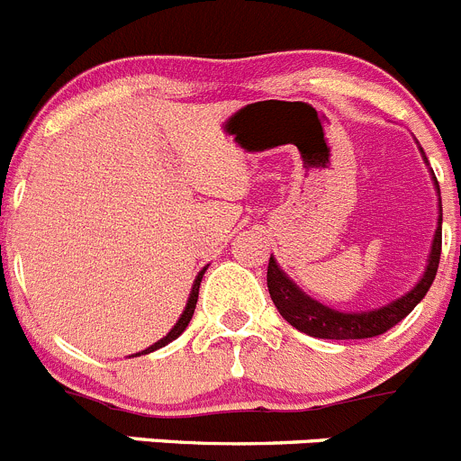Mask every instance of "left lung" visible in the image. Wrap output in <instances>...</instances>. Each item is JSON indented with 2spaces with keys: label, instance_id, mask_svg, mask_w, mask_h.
I'll use <instances>...</instances> for the list:
<instances>
[{
  "label": "left lung",
  "instance_id": "obj_1",
  "mask_svg": "<svg viewBox=\"0 0 461 461\" xmlns=\"http://www.w3.org/2000/svg\"><path fill=\"white\" fill-rule=\"evenodd\" d=\"M438 257H441V216H438V230L434 234L432 252H429L428 270H425L423 279L416 284L410 294H405L400 300H395V303L386 304V307L375 309V312L341 313L316 303L309 295H304L279 270L273 257L268 261V291L277 312L284 316V321H289L295 330L309 334V337L334 339V341L380 337L386 330L398 325L402 318L410 316L411 309L425 298V294H428V289L434 282V275H437Z\"/></svg>",
  "mask_w": 461,
  "mask_h": 461
}]
</instances>
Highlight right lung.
<instances>
[{"mask_svg": "<svg viewBox=\"0 0 461 461\" xmlns=\"http://www.w3.org/2000/svg\"><path fill=\"white\" fill-rule=\"evenodd\" d=\"M204 270H206V268H204ZM204 270H202V273L195 277V282H193V289H191V295H188L186 309H184V313H182V318H179V321H177V325H175V328H172L170 332H167L166 337L161 339V341H157V343H154V346H149L148 350H143V355H148V352H154V350H158V348L167 346V343L175 341V339H177L179 334H182L184 330L188 328V322H191V318H193V312H195L197 294H200V282H202V275H204Z\"/></svg>", "mask_w": 461, "mask_h": 461, "instance_id": "right-lung-1", "label": "right lung"}]
</instances>
